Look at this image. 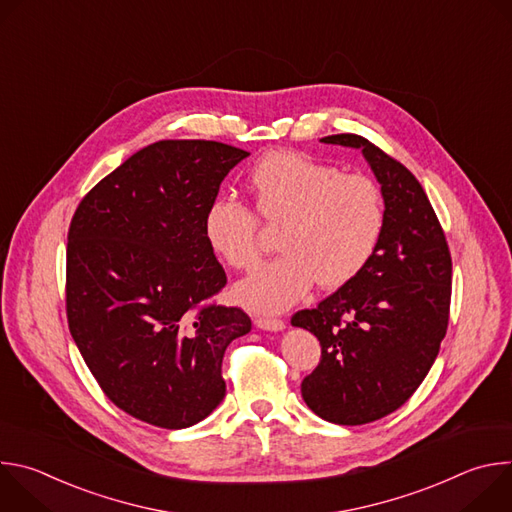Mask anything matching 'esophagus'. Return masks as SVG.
<instances>
[{
	"instance_id": "obj_1",
	"label": "esophagus",
	"mask_w": 512,
	"mask_h": 512,
	"mask_svg": "<svg viewBox=\"0 0 512 512\" xmlns=\"http://www.w3.org/2000/svg\"><path fill=\"white\" fill-rule=\"evenodd\" d=\"M255 324L261 328V330H269V332H279L285 328V322L279 320V318H269V316H261L255 320Z\"/></svg>"
}]
</instances>
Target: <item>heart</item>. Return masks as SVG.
Wrapping results in <instances>:
<instances>
[{
  "mask_svg": "<svg viewBox=\"0 0 512 512\" xmlns=\"http://www.w3.org/2000/svg\"><path fill=\"white\" fill-rule=\"evenodd\" d=\"M255 210L281 227L279 257L259 265L237 285V298L257 312H281L300 302L318 281L340 289L375 257L385 231L381 186L364 174L296 152H271L249 172ZM202 233L210 251L229 267L247 271L259 259V218L231 196L214 198Z\"/></svg>",
  "mask_w": 512,
  "mask_h": 512,
  "instance_id": "heart-1",
  "label": "heart"
}]
</instances>
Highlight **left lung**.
Segmentation results:
<instances>
[{"mask_svg":"<svg viewBox=\"0 0 512 512\" xmlns=\"http://www.w3.org/2000/svg\"><path fill=\"white\" fill-rule=\"evenodd\" d=\"M324 143L362 150L385 198V231L364 271L291 324L322 346L302 381L306 405L338 425H362L397 411L440 352L452 300V257L444 229L417 178L362 135Z\"/></svg>","mask_w":512,"mask_h":512,"instance_id":"1","label":"left lung"}]
</instances>
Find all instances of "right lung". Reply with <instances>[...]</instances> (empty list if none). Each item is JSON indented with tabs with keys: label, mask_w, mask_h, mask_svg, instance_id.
Wrapping results in <instances>:
<instances>
[{
	"label": "right lung",
	"mask_w": 512,
	"mask_h": 512,
	"mask_svg": "<svg viewBox=\"0 0 512 512\" xmlns=\"http://www.w3.org/2000/svg\"><path fill=\"white\" fill-rule=\"evenodd\" d=\"M247 156L221 141H156L91 188L72 216L68 328L103 393L139 421L190 427L225 397L223 356L251 318L208 302L227 273L202 218Z\"/></svg>",
	"instance_id": "right-lung-1"
}]
</instances>
